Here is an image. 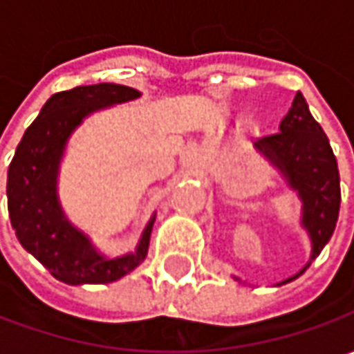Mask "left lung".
I'll list each match as a JSON object with an SVG mask.
<instances>
[{
  "instance_id": "obj_1",
  "label": "left lung",
  "mask_w": 354,
  "mask_h": 354,
  "mask_svg": "<svg viewBox=\"0 0 354 354\" xmlns=\"http://www.w3.org/2000/svg\"><path fill=\"white\" fill-rule=\"evenodd\" d=\"M256 151L276 167L286 185L301 201V228L311 240V256L297 274L281 279L276 286L293 281L317 258L329 238L333 236L339 207L341 185L333 149L325 131L313 120L301 92L295 94L292 108L279 124V131L254 143ZM242 281L238 276H232Z\"/></svg>"
}]
</instances>
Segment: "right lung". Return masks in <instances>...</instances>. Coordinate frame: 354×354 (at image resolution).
Instances as JSON below:
<instances>
[{"instance_id": "1", "label": "right lung", "mask_w": 354, "mask_h": 354, "mask_svg": "<svg viewBox=\"0 0 354 354\" xmlns=\"http://www.w3.org/2000/svg\"><path fill=\"white\" fill-rule=\"evenodd\" d=\"M142 92L124 84H90L57 92L23 133L7 171V209L21 246L68 286L110 283L136 270L147 256L156 212L136 250L110 258L64 214L59 171L71 136L94 112L131 102Z\"/></svg>"}]
</instances>
